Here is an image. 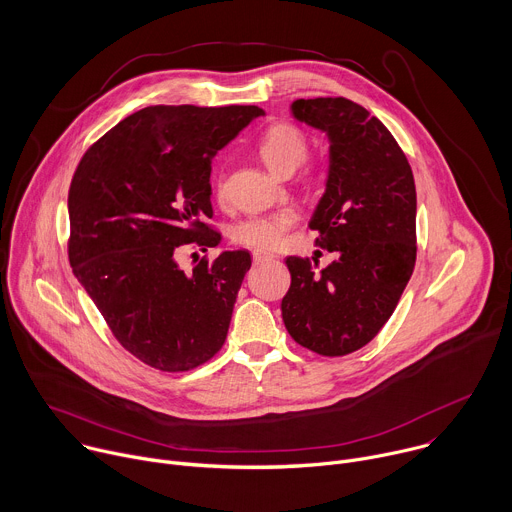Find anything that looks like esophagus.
Returning <instances> with one entry per match:
<instances>
[{
  "label": "esophagus",
  "mask_w": 512,
  "mask_h": 512,
  "mask_svg": "<svg viewBox=\"0 0 512 512\" xmlns=\"http://www.w3.org/2000/svg\"><path fill=\"white\" fill-rule=\"evenodd\" d=\"M275 255L273 253H267V251H255L253 253V261L255 263H263V261H269V259H273Z\"/></svg>",
  "instance_id": "34e87169"
}]
</instances>
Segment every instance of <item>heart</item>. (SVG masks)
I'll list each match as a JSON object with an SVG mask.
<instances>
[{"instance_id":"b5f03b06","label":"heart","mask_w":512,"mask_h":512,"mask_svg":"<svg viewBox=\"0 0 512 512\" xmlns=\"http://www.w3.org/2000/svg\"><path fill=\"white\" fill-rule=\"evenodd\" d=\"M308 148L310 141L306 131L287 121L269 125L257 141L259 158L269 170L291 174L302 164V182L316 186L322 180V170L316 164L306 162ZM214 196L218 202H225L227 198V174L223 168L214 174ZM300 218L302 212L294 204L251 214L233 229V239L249 249H277Z\"/></svg>"}]
</instances>
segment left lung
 I'll return each mask as SVG.
<instances>
[{
	"mask_svg": "<svg viewBox=\"0 0 512 512\" xmlns=\"http://www.w3.org/2000/svg\"><path fill=\"white\" fill-rule=\"evenodd\" d=\"M294 115L330 135L328 188L314 214L318 245L336 261L289 255L283 324L300 346L346 356L395 312L417 257L415 182L391 131L344 97L298 99ZM322 255V251H318Z\"/></svg>",
	"mask_w": 512,
	"mask_h": 512,
	"instance_id": "1",
	"label": "left lung"
}]
</instances>
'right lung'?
<instances>
[{
    "instance_id": "right-lung-1",
    "label": "right lung",
    "mask_w": 512,
    "mask_h": 512,
    "mask_svg": "<svg viewBox=\"0 0 512 512\" xmlns=\"http://www.w3.org/2000/svg\"><path fill=\"white\" fill-rule=\"evenodd\" d=\"M263 111L154 105L99 137L68 188V261L115 340L137 360L186 373L223 348L251 255L176 259L221 243L210 204L214 154Z\"/></svg>"
}]
</instances>
